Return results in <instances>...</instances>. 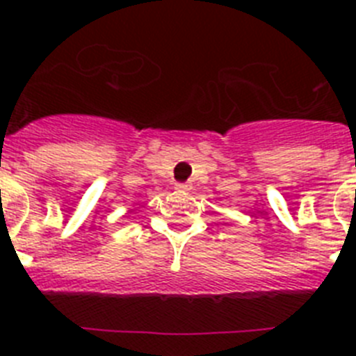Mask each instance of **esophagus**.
<instances>
[{
  "label": "esophagus",
  "instance_id": "obj_1",
  "mask_svg": "<svg viewBox=\"0 0 356 356\" xmlns=\"http://www.w3.org/2000/svg\"><path fill=\"white\" fill-rule=\"evenodd\" d=\"M176 188H178L180 193H187V191H191V185H188V184H176Z\"/></svg>",
  "mask_w": 356,
  "mask_h": 356
}]
</instances>
